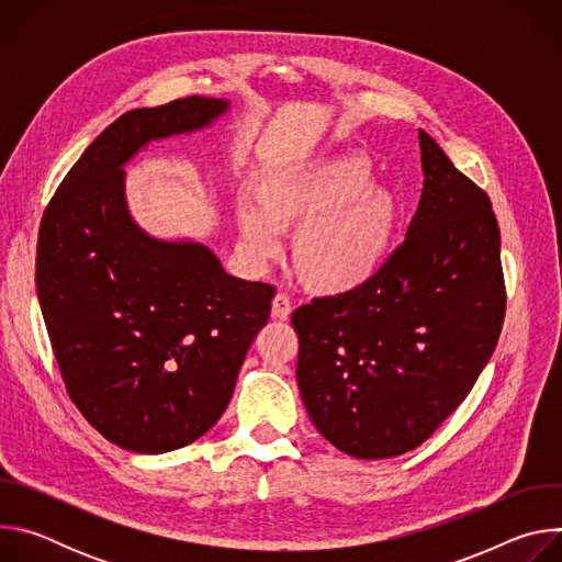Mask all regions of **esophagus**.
Masks as SVG:
<instances>
[{
	"mask_svg": "<svg viewBox=\"0 0 562 562\" xmlns=\"http://www.w3.org/2000/svg\"><path fill=\"white\" fill-rule=\"evenodd\" d=\"M291 311H293V304H291V300H289L284 293H278V295L273 297L271 317H273V319H286V317L291 315Z\"/></svg>",
	"mask_w": 562,
	"mask_h": 562,
	"instance_id": "1",
	"label": "esophagus"
}]
</instances>
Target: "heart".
Segmentation results:
<instances>
[{"instance_id":"1","label":"heart","mask_w":562,"mask_h":562,"mask_svg":"<svg viewBox=\"0 0 562 562\" xmlns=\"http://www.w3.org/2000/svg\"><path fill=\"white\" fill-rule=\"evenodd\" d=\"M397 224L395 198L371 182L360 155H338L269 173L256 198L239 200V228L258 258L273 256L282 231L293 237V267L317 293H347L382 267Z\"/></svg>"}]
</instances>
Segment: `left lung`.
Returning <instances> with one entry per match:
<instances>
[{
    "label": "left lung",
    "instance_id": "left-lung-1",
    "mask_svg": "<svg viewBox=\"0 0 562 562\" xmlns=\"http://www.w3.org/2000/svg\"><path fill=\"white\" fill-rule=\"evenodd\" d=\"M418 137L425 184L405 243L367 284L291 315L308 418L362 460L434 436L492 358L507 308L490 195Z\"/></svg>",
    "mask_w": 562,
    "mask_h": 562
}]
</instances>
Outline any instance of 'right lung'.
I'll list each match as a JSON object with an SVG mask.
<instances>
[{"label": "right lung", "mask_w": 562, "mask_h": 562, "mask_svg": "<svg viewBox=\"0 0 562 562\" xmlns=\"http://www.w3.org/2000/svg\"><path fill=\"white\" fill-rule=\"evenodd\" d=\"M228 102L191 95L117 117L50 198L35 284L68 397L113 445L165 453L228 407L276 286L228 276L195 243H162L128 215L124 165L150 139L211 124Z\"/></svg>", "instance_id": "add662e5"}]
</instances>
